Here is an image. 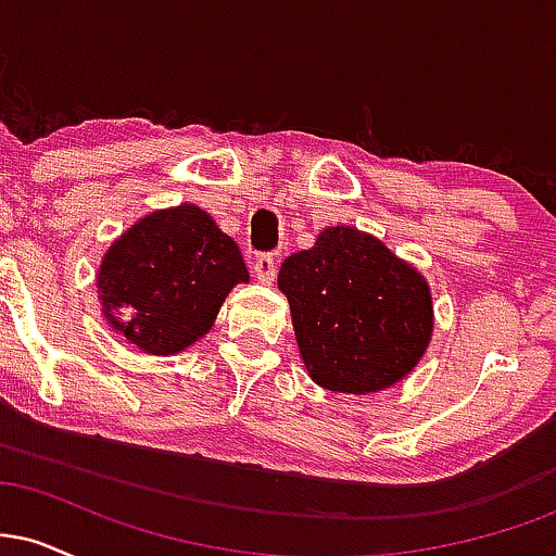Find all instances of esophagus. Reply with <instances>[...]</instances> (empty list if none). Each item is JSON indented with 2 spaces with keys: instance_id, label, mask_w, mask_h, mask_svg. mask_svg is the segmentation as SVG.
Here are the masks:
<instances>
[{
  "instance_id": "1",
  "label": "esophagus",
  "mask_w": 556,
  "mask_h": 556,
  "mask_svg": "<svg viewBox=\"0 0 556 556\" xmlns=\"http://www.w3.org/2000/svg\"><path fill=\"white\" fill-rule=\"evenodd\" d=\"M253 274H256L258 282L271 285L274 277H277V258L271 253H261V256L253 261Z\"/></svg>"
}]
</instances>
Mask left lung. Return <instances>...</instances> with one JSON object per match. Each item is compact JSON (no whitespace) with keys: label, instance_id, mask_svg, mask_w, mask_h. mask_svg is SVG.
I'll return each mask as SVG.
<instances>
[{"label":"left lung","instance_id":"1","mask_svg":"<svg viewBox=\"0 0 556 556\" xmlns=\"http://www.w3.org/2000/svg\"><path fill=\"white\" fill-rule=\"evenodd\" d=\"M300 358L329 392L397 384L424 358L433 331L431 290L374 235L327 227L279 269Z\"/></svg>","mask_w":556,"mask_h":556}]
</instances>
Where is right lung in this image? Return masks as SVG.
<instances>
[{"instance_id":"obj_1","label":"right lung","mask_w":556,"mask_h":556,"mask_svg":"<svg viewBox=\"0 0 556 556\" xmlns=\"http://www.w3.org/2000/svg\"><path fill=\"white\" fill-rule=\"evenodd\" d=\"M245 261L229 235L193 203L146 214L99 266L101 311L114 331L151 355H175L214 327Z\"/></svg>"}]
</instances>
